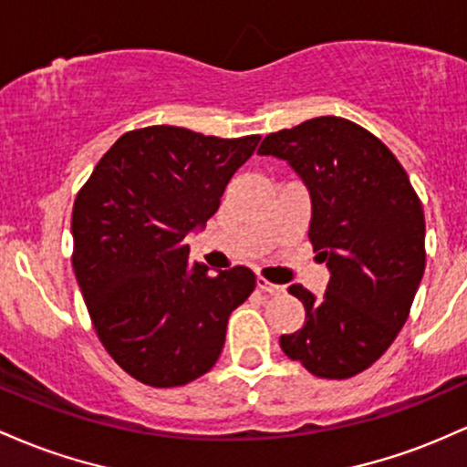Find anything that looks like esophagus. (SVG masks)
Here are the masks:
<instances>
[{"instance_id": "esophagus-1", "label": "esophagus", "mask_w": 467, "mask_h": 467, "mask_svg": "<svg viewBox=\"0 0 467 467\" xmlns=\"http://www.w3.org/2000/svg\"><path fill=\"white\" fill-rule=\"evenodd\" d=\"M255 285H258L260 291L269 293V296H280V293H285V286L274 285V282H269V280H266V277H262V275H258Z\"/></svg>"}]
</instances>
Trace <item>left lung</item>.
<instances>
[{
	"mask_svg": "<svg viewBox=\"0 0 467 467\" xmlns=\"http://www.w3.org/2000/svg\"><path fill=\"white\" fill-rule=\"evenodd\" d=\"M258 154L286 161L311 193L308 240L331 271L327 293L302 285L304 327L282 335L289 359L348 379L389 350L426 269V218L395 154L361 125L317 117L265 136Z\"/></svg>",
	"mask_w": 467,
	"mask_h": 467,
	"instance_id": "8db88e82",
	"label": "left lung"
}]
</instances>
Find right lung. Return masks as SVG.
<instances>
[{
	"label": "right lung",
	"mask_w": 467,
	"mask_h": 467,
	"mask_svg": "<svg viewBox=\"0 0 467 467\" xmlns=\"http://www.w3.org/2000/svg\"><path fill=\"white\" fill-rule=\"evenodd\" d=\"M260 136L218 139L174 125L125 132L72 207V266L99 339L120 368L154 389L212 370L227 319L251 291L247 266L209 274L187 234L205 227Z\"/></svg>",
	"instance_id": "obj_1"
}]
</instances>
